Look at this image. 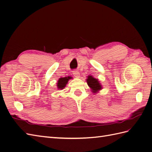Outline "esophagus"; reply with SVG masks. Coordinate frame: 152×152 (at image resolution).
Instances as JSON below:
<instances>
[{"mask_svg": "<svg viewBox=\"0 0 152 152\" xmlns=\"http://www.w3.org/2000/svg\"><path fill=\"white\" fill-rule=\"evenodd\" d=\"M73 75H74V77H75V78H79V77H80V73L77 72V71H73Z\"/></svg>", "mask_w": 152, "mask_h": 152, "instance_id": "obj_1", "label": "esophagus"}]
</instances>
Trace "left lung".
<instances>
[{"label":"left lung","mask_w":152,"mask_h":152,"mask_svg":"<svg viewBox=\"0 0 152 152\" xmlns=\"http://www.w3.org/2000/svg\"><path fill=\"white\" fill-rule=\"evenodd\" d=\"M86 82L89 87L91 89L92 93L96 94L103 88L98 79H95L92 75H88L86 79Z\"/></svg>","instance_id":"obj_1"}]
</instances>
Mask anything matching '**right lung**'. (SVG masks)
Returning a JSON list of instances; mask_svg holds the SVG:
<instances>
[{
	"instance_id": "obj_1",
	"label": "right lung",
	"mask_w": 152,
	"mask_h": 152,
	"mask_svg": "<svg viewBox=\"0 0 152 152\" xmlns=\"http://www.w3.org/2000/svg\"><path fill=\"white\" fill-rule=\"evenodd\" d=\"M72 79H73V78L70 76L59 78V80H57V89H58V90L59 89H60V90L63 89L65 87H66V86L68 84L69 80H70Z\"/></svg>"
}]
</instances>
